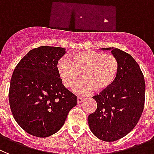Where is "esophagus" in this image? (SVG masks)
Returning <instances> with one entry per match:
<instances>
[{"mask_svg":"<svg viewBox=\"0 0 154 154\" xmlns=\"http://www.w3.org/2000/svg\"><path fill=\"white\" fill-rule=\"evenodd\" d=\"M84 100V98L82 97H77V103H82L83 101Z\"/></svg>","mask_w":154,"mask_h":154,"instance_id":"1","label":"esophagus"}]
</instances>
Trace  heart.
Instances as JSON below:
<instances>
[{"label":"heart","instance_id":"1","mask_svg":"<svg viewBox=\"0 0 154 154\" xmlns=\"http://www.w3.org/2000/svg\"><path fill=\"white\" fill-rule=\"evenodd\" d=\"M58 77L66 88H72L79 94H87L94 89L103 92L109 89L118 75L120 66L117 57L113 54L94 51L77 52L71 56V60L61 58L56 66Z\"/></svg>","mask_w":154,"mask_h":154}]
</instances>
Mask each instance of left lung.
I'll list each match as a JSON object with an SVG mask.
<instances>
[{"instance_id":"1","label":"left lung","mask_w":154,"mask_h":154,"mask_svg":"<svg viewBox=\"0 0 154 154\" xmlns=\"http://www.w3.org/2000/svg\"><path fill=\"white\" fill-rule=\"evenodd\" d=\"M103 50H111L120 70L109 89L93 97L97 107L88 116V124L97 137L111 142L125 137L139 121L144 108L145 80L131 54L118 48Z\"/></svg>"}]
</instances>
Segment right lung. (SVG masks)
<instances>
[{
  "instance_id": "add662e5",
  "label": "right lung",
  "mask_w": 154,
  "mask_h": 154,
  "mask_svg": "<svg viewBox=\"0 0 154 154\" xmlns=\"http://www.w3.org/2000/svg\"><path fill=\"white\" fill-rule=\"evenodd\" d=\"M64 54L58 47L34 48L12 74L8 96L13 117L23 131L37 137L57 132L77 105V96L65 88L57 72Z\"/></svg>"
}]
</instances>
